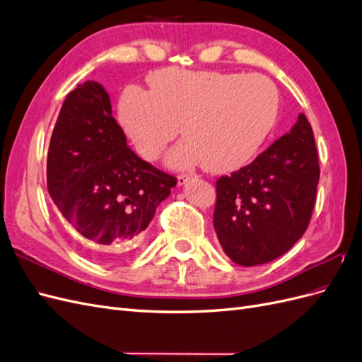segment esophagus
<instances>
[{
    "mask_svg": "<svg viewBox=\"0 0 362 362\" xmlns=\"http://www.w3.org/2000/svg\"><path fill=\"white\" fill-rule=\"evenodd\" d=\"M194 178V175H192V173H181V175H178V184L180 185H185L187 184L190 180H193Z\"/></svg>",
    "mask_w": 362,
    "mask_h": 362,
    "instance_id": "esophagus-1",
    "label": "esophagus"
}]
</instances>
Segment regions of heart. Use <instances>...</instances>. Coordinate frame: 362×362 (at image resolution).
I'll return each mask as SVG.
<instances>
[{
  "label": "heart",
  "instance_id": "b5f03b06",
  "mask_svg": "<svg viewBox=\"0 0 362 362\" xmlns=\"http://www.w3.org/2000/svg\"><path fill=\"white\" fill-rule=\"evenodd\" d=\"M151 90L129 86L119 119L139 154L154 161L169 141L185 137L168 156L169 166L202 164L225 173L246 166L264 146L279 113L276 84L261 74L160 69Z\"/></svg>",
  "mask_w": 362,
  "mask_h": 362
}]
</instances>
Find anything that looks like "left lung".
I'll return each mask as SVG.
<instances>
[{
	"instance_id": "8db88e82",
	"label": "left lung",
	"mask_w": 362,
	"mask_h": 362,
	"mask_svg": "<svg viewBox=\"0 0 362 362\" xmlns=\"http://www.w3.org/2000/svg\"><path fill=\"white\" fill-rule=\"evenodd\" d=\"M319 177L313 128L300 113L290 133L217 180L213 223L225 254L246 267L286 254L308 228Z\"/></svg>"
}]
</instances>
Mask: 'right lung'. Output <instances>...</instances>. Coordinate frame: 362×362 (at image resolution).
<instances>
[{
    "label": "right lung",
    "mask_w": 362,
    "mask_h": 362,
    "mask_svg": "<svg viewBox=\"0 0 362 362\" xmlns=\"http://www.w3.org/2000/svg\"><path fill=\"white\" fill-rule=\"evenodd\" d=\"M47 185L86 254L113 262L141 243L177 178L127 146L110 96L100 83L86 81L66 96L52 129Z\"/></svg>",
    "instance_id": "add662e5"
}]
</instances>
